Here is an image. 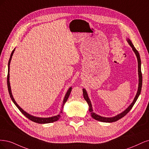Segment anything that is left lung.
I'll list each match as a JSON object with an SVG mask.
<instances>
[{"mask_svg": "<svg viewBox=\"0 0 149 149\" xmlns=\"http://www.w3.org/2000/svg\"><path fill=\"white\" fill-rule=\"evenodd\" d=\"M127 41L128 42V44L130 45V46L132 47V51L134 52L135 53L137 59V62H138V75H139V85H138V89H137V93L135 96V97L134 98L133 102H132V103L129 105V106L124 110V111H123L122 113L118 114V115H116L115 116L113 117H103L102 116H100V115L96 114L95 113L93 112V110L92 108V103H91V101L88 97V93L87 92V91L85 88H83V95H84V97L85 100L86 102H87L88 107H89V112L91 114V116L92 117L97 120V121H101V122H103V123H113V122H115L118 121V120L120 119L121 118H122L123 117H124L126 114H127L129 113V111L132 109V108L133 107L134 104H135L136 102L137 101L138 97H139V95L141 94V89H142V72H141V58H140V55H139V52L137 51V49L135 48V47L134 46L133 44L132 43V41L129 39V38H127Z\"/></svg>", "mask_w": 149, "mask_h": 149, "instance_id": "left-lung-1", "label": "left lung"}]
</instances>
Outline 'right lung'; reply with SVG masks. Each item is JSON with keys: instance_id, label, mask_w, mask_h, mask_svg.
<instances>
[{"instance_id": "1", "label": "right lung", "mask_w": 149, "mask_h": 149, "mask_svg": "<svg viewBox=\"0 0 149 149\" xmlns=\"http://www.w3.org/2000/svg\"><path fill=\"white\" fill-rule=\"evenodd\" d=\"M15 48L14 49L12 53H11V55H10V59H9V61H8V75H7V87H8V92H9V95H10V97L12 100V102H13V103L15 104V106L18 108V109L20 110V111L22 112V113L24 115V116H25L27 118L29 119L30 120H31V121L35 122V123H39V124H47V123H53V122H55L56 121H57L60 118H61V114L62 113V110H63V108H64V106L65 103H66L67 100H68L69 95H70V93L72 91V87H70L68 90V92H67V93H65V97H64V98L63 100V102H62V108H61V112L59 114L56 115V116H51V117H49V118H41V117H36V116H33V115H31L30 114L26 113V111H24V110L19 106V105L17 103V102H15V99L13 98V97L12 95V90H11V87H10V74H9V72H10V61H11V59H12V56L13 54V52L14 51H15Z\"/></svg>"}]
</instances>
